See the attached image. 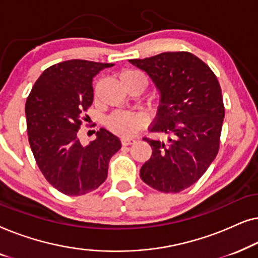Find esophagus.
<instances>
[{"mask_svg": "<svg viewBox=\"0 0 258 258\" xmlns=\"http://www.w3.org/2000/svg\"><path fill=\"white\" fill-rule=\"evenodd\" d=\"M121 142L123 146H129V144H133L136 142L135 139H128V137H123V139L121 140Z\"/></svg>", "mask_w": 258, "mask_h": 258, "instance_id": "obj_1", "label": "esophagus"}]
</instances>
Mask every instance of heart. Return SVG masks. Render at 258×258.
<instances>
[{
	"label": "heart",
	"instance_id": "obj_1",
	"mask_svg": "<svg viewBox=\"0 0 258 258\" xmlns=\"http://www.w3.org/2000/svg\"><path fill=\"white\" fill-rule=\"evenodd\" d=\"M132 79L144 80L143 76L136 70H123L119 74L121 82H125ZM146 122V116L141 112H115L108 117L107 126L112 133L121 136H132L144 126Z\"/></svg>",
	"mask_w": 258,
	"mask_h": 258
}]
</instances>
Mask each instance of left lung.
I'll return each mask as SVG.
<instances>
[{"mask_svg":"<svg viewBox=\"0 0 258 258\" xmlns=\"http://www.w3.org/2000/svg\"><path fill=\"white\" fill-rule=\"evenodd\" d=\"M146 72L161 93L149 130L167 142L144 137L153 154L142 165L144 183L162 192H179L202 177L220 149L224 104L217 77L188 51L129 59Z\"/></svg>","mask_w":258,"mask_h":258,"instance_id":"1","label":"left lung"}]
</instances>
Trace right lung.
Masks as SVG:
<instances>
[{"instance_id":"obj_1","label":"right lung","mask_w":258,"mask_h":258,"mask_svg":"<svg viewBox=\"0 0 258 258\" xmlns=\"http://www.w3.org/2000/svg\"><path fill=\"white\" fill-rule=\"evenodd\" d=\"M112 63L70 59L49 67L26 102L28 140L45 179L68 196L97 189L108 176L110 158L121 141L107 129L82 146L79 130L94 101L93 79Z\"/></svg>"}]
</instances>
